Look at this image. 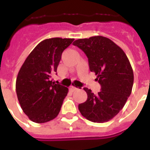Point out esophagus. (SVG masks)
<instances>
[{
    "label": "esophagus",
    "instance_id": "34e87169",
    "mask_svg": "<svg viewBox=\"0 0 150 150\" xmlns=\"http://www.w3.org/2000/svg\"><path fill=\"white\" fill-rule=\"evenodd\" d=\"M70 89L72 90V91H76V90L78 89V88H76V87H74V86H71L70 87Z\"/></svg>",
    "mask_w": 150,
    "mask_h": 150
}]
</instances>
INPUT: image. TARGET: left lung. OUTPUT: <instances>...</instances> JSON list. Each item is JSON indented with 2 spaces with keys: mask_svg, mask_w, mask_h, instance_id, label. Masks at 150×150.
<instances>
[{
  "mask_svg": "<svg viewBox=\"0 0 150 150\" xmlns=\"http://www.w3.org/2000/svg\"><path fill=\"white\" fill-rule=\"evenodd\" d=\"M73 44L86 55L91 72L97 75L100 91L84 88L88 98L79 104V112L89 121L103 123L120 112L132 93L134 73L128 57L109 38L95 36L76 40Z\"/></svg>",
  "mask_w": 150,
  "mask_h": 150,
  "instance_id": "1",
  "label": "left lung"
}]
</instances>
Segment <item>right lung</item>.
Returning a JSON list of instances; mask_svg holds the SVG:
<instances>
[{
  "mask_svg": "<svg viewBox=\"0 0 150 150\" xmlns=\"http://www.w3.org/2000/svg\"><path fill=\"white\" fill-rule=\"evenodd\" d=\"M74 39L55 38L41 41L29 54L18 71L17 98L23 112L34 122L55 119L61 110L68 88L51 80L62 52Z\"/></svg>",
  "mask_w": 150,
  "mask_h": 150,
  "instance_id": "add662e5",
  "label": "right lung"
}]
</instances>
